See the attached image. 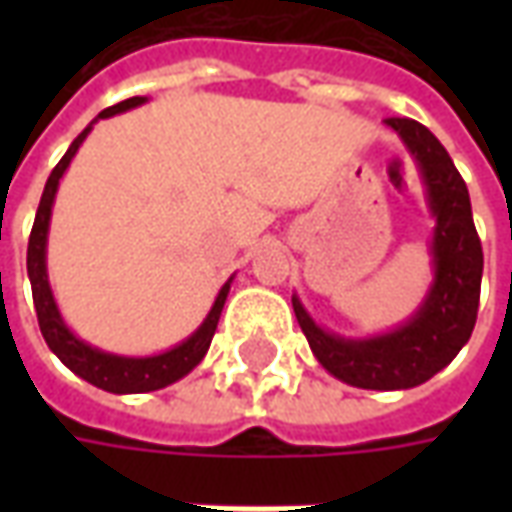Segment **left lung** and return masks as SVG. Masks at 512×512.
<instances>
[{"label":"left lung","mask_w":512,"mask_h":512,"mask_svg":"<svg viewBox=\"0 0 512 512\" xmlns=\"http://www.w3.org/2000/svg\"><path fill=\"white\" fill-rule=\"evenodd\" d=\"M417 164L433 216V282L417 312L395 329L373 337H340L312 321L299 296L293 312L312 354L334 378L359 389H411L450 365L472 337L480 304L483 246L472 219L469 189L428 128L408 120H384Z\"/></svg>","instance_id":"8db88e82"}]
</instances>
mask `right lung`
Here are the masks:
<instances>
[{"mask_svg": "<svg viewBox=\"0 0 512 512\" xmlns=\"http://www.w3.org/2000/svg\"><path fill=\"white\" fill-rule=\"evenodd\" d=\"M147 98L145 95H134L128 101L109 106L101 115L95 117L90 126L84 128L82 134L76 136L68 147V153L60 158V164L51 169L49 180H46V189L40 197L38 213H35V224H32V235H29L27 246V274L32 282V299H35V312H38L40 332L43 340L49 345L51 351L57 354L62 365L73 370L76 376L84 378L87 384L98 386L104 392H115V395H139V392H153V389H164V386L175 384L183 376H189L194 367L200 365L202 356L208 354L211 348L213 334H216V323L224 310V301L230 293V282L227 279L219 290V296L213 301L211 312L205 315V321L197 326V332H191L183 343H178L169 351L153 356H120L93 348L90 343L79 340L76 334L68 329V323L62 321L60 307L54 301L49 285V268H46V244H49V224H51V208H54V197L60 189V180L65 175V169L71 167L76 150L82 147L87 134L93 131L98 120L106 117H115L120 112H128L134 106H142Z\"/></svg>", "mask_w": 512, "mask_h": 512, "instance_id": "1", "label": "right lung"}]
</instances>
